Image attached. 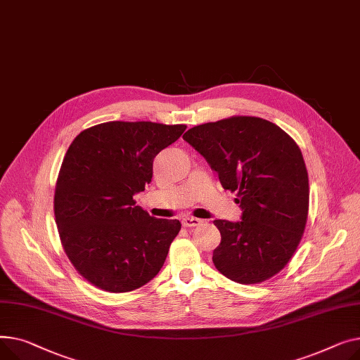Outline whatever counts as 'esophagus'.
<instances>
[{
    "label": "esophagus",
    "instance_id": "34e87169",
    "mask_svg": "<svg viewBox=\"0 0 360 360\" xmlns=\"http://www.w3.org/2000/svg\"><path fill=\"white\" fill-rule=\"evenodd\" d=\"M200 219H198V218H193V217H184L183 219H181V224L184 225V226H187V228H192V226H198V225H200Z\"/></svg>",
    "mask_w": 360,
    "mask_h": 360
}]
</instances>
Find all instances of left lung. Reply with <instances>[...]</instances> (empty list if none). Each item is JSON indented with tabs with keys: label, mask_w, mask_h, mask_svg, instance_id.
Segmentation results:
<instances>
[{
	"label": "left lung",
	"mask_w": 360,
	"mask_h": 360,
	"mask_svg": "<svg viewBox=\"0 0 360 360\" xmlns=\"http://www.w3.org/2000/svg\"><path fill=\"white\" fill-rule=\"evenodd\" d=\"M183 139L207 161L225 190L237 192L241 221L217 219L214 264L251 285L279 273L297 250L308 217L309 186L295 141L262 117L234 116L188 129Z\"/></svg>",
	"instance_id": "left-lung-1"
}]
</instances>
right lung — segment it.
<instances>
[{"label":"right lung","mask_w":360,"mask_h":360,"mask_svg":"<svg viewBox=\"0 0 360 360\" xmlns=\"http://www.w3.org/2000/svg\"><path fill=\"white\" fill-rule=\"evenodd\" d=\"M184 131V124L116 120L82 131L70 145L55 221L68 259L94 286L129 292L162 267L181 224L150 217L134 196L151 183L157 154Z\"/></svg>","instance_id":"obj_1"}]
</instances>
